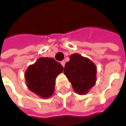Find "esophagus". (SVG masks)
<instances>
[{
  "label": "esophagus",
  "mask_w": 126,
  "mask_h": 126,
  "mask_svg": "<svg viewBox=\"0 0 126 126\" xmlns=\"http://www.w3.org/2000/svg\"><path fill=\"white\" fill-rule=\"evenodd\" d=\"M61 65H63V67L65 66V62L64 61H61Z\"/></svg>",
  "instance_id": "esophagus-1"
}]
</instances>
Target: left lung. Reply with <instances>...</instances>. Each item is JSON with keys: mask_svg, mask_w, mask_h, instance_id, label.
Listing matches in <instances>:
<instances>
[{"mask_svg": "<svg viewBox=\"0 0 126 126\" xmlns=\"http://www.w3.org/2000/svg\"><path fill=\"white\" fill-rule=\"evenodd\" d=\"M65 63L64 74L71 82L74 91L86 94L94 86L96 81V66L90 59L79 54H73Z\"/></svg>", "mask_w": 126, "mask_h": 126, "instance_id": "1", "label": "left lung"}]
</instances>
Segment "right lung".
I'll use <instances>...</instances> for the list:
<instances>
[{
    "instance_id": "right-lung-1",
    "label": "right lung",
    "mask_w": 126,
    "mask_h": 126,
    "mask_svg": "<svg viewBox=\"0 0 126 126\" xmlns=\"http://www.w3.org/2000/svg\"><path fill=\"white\" fill-rule=\"evenodd\" d=\"M63 71L60 63L52 58H40L28 66L25 77L28 88L43 98L50 97L55 90V79Z\"/></svg>"
}]
</instances>
